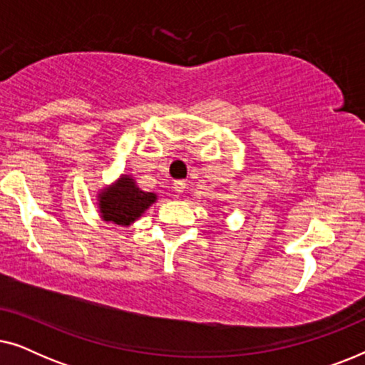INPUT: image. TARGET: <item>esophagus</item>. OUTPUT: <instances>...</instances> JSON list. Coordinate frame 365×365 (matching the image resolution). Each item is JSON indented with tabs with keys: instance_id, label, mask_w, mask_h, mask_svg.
<instances>
[{
	"instance_id": "esophagus-1",
	"label": "esophagus",
	"mask_w": 365,
	"mask_h": 365,
	"mask_svg": "<svg viewBox=\"0 0 365 365\" xmlns=\"http://www.w3.org/2000/svg\"><path fill=\"white\" fill-rule=\"evenodd\" d=\"M173 189L176 192H184V189H186V181H181V179H178V181L173 182Z\"/></svg>"
}]
</instances>
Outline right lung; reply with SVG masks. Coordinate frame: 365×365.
<instances>
[{"mask_svg":"<svg viewBox=\"0 0 365 365\" xmlns=\"http://www.w3.org/2000/svg\"><path fill=\"white\" fill-rule=\"evenodd\" d=\"M156 194L139 189L136 181L128 174H123L116 182L98 194L103 221L118 226H131L151 204L156 202Z\"/></svg>","mask_w":365,"mask_h":365,"instance_id":"right-lung-1","label":"right lung"}]
</instances>
